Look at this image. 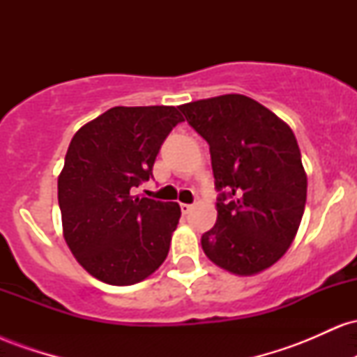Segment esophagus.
Returning <instances> with one entry per match:
<instances>
[{
	"mask_svg": "<svg viewBox=\"0 0 357 357\" xmlns=\"http://www.w3.org/2000/svg\"><path fill=\"white\" fill-rule=\"evenodd\" d=\"M179 208H181L183 215H188V213H190V211L192 210L191 204H188V203H181V204H179Z\"/></svg>",
	"mask_w": 357,
	"mask_h": 357,
	"instance_id": "1",
	"label": "esophagus"
}]
</instances>
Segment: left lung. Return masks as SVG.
Wrapping results in <instances>:
<instances>
[{
	"mask_svg": "<svg viewBox=\"0 0 357 357\" xmlns=\"http://www.w3.org/2000/svg\"><path fill=\"white\" fill-rule=\"evenodd\" d=\"M210 146L215 227L202 236L213 264L252 275L268 268L296 238L307 199V176L292 129L240 93L178 107Z\"/></svg>",
	"mask_w": 357,
	"mask_h": 357,
	"instance_id": "obj_1",
	"label": "left lung"
}]
</instances>
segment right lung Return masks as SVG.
I'll use <instances>...</instances> for the list:
<instances>
[{
	"instance_id": "1",
	"label": "right lung",
	"mask_w": 357,
	"mask_h": 357,
	"mask_svg": "<svg viewBox=\"0 0 357 357\" xmlns=\"http://www.w3.org/2000/svg\"><path fill=\"white\" fill-rule=\"evenodd\" d=\"M184 119L176 107H112L77 130L59 176L63 236L90 275L132 285L159 268L178 227V203L134 198L153 178L165 139Z\"/></svg>"
}]
</instances>
